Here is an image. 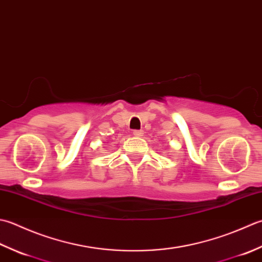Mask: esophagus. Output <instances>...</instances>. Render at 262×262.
Masks as SVG:
<instances>
[{
	"mask_svg": "<svg viewBox=\"0 0 262 262\" xmlns=\"http://www.w3.org/2000/svg\"><path fill=\"white\" fill-rule=\"evenodd\" d=\"M142 135H143L142 130H135V131H133V136H135V137H141Z\"/></svg>",
	"mask_w": 262,
	"mask_h": 262,
	"instance_id": "esophagus-1",
	"label": "esophagus"
}]
</instances>
